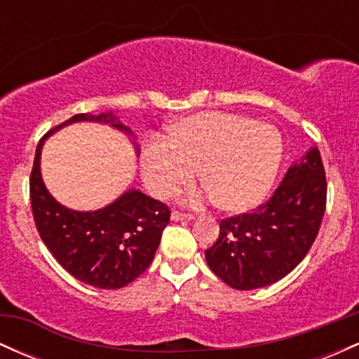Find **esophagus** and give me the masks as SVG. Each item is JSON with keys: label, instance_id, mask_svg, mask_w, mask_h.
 Instances as JSON below:
<instances>
[{"label": "esophagus", "instance_id": "obj_1", "mask_svg": "<svg viewBox=\"0 0 359 359\" xmlns=\"http://www.w3.org/2000/svg\"><path fill=\"white\" fill-rule=\"evenodd\" d=\"M172 219H174V221H191V219H194V214L182 212V211H174V212H172Z\"/></svg>", "mask_w": 359, "mask_h": 359}]
</instances>
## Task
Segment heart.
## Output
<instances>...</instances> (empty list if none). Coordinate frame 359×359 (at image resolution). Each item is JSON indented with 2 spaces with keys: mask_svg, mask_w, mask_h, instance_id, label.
Returning a JSON list of instances; mask_svg holds the SVG:
<instances>
[{
  "mask_svg": "<svg viewBox=\"0 0 359 359\" xmlns=\"http://www.w3.org/2000/svg\"><path fill=\"white\" fill-rule=\"evenodd\" d=\"M282 151L277 128L241 114L209 111L177 123L172 138H148L142 172L147 187L167 197L191 184L201 167L208 187L192 199H217L226 211L241 212L270 191Z\"/></svg>",
  "mask_w": 359,
  "mask_h": 359,
  "instance_id": "b5f03b06",
  "label": "heart"
}]
</instances>
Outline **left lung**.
<instances>
[{"mask_svg": "<svg viewBox=\"0 0 359 359\" xmlns=\"http://www.w3.org/2000/svg\"><path fill=\"white\" fill-rule=\"evenodd\" d=\"M327 182L317 148L287 170L282 184L253 212L221 219L205 250L209 269L226 285L253 290L278 282L302 262L325 211Z\"/></svg>", "mask_w": 359, "mask_h": 359, "instance_id": "obj_1", "label": "left lung"}]
</instances>
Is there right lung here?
Segmentation results:
<instances>
[{
	"instance_id": "obj_1",
	"label": "right lung",
	"mask_w": 359,
	"mask_h": 359,
	"mask_svg": "<svg viewBox=\"0 0 359 359\" xmlns=\"http://www.w3.org/2000/svg\"><path fill=\"white\" fill-rule=\"evenodd\" d=\"M77 121L106 123L131 133L113 113H81L52 128L36 145L30 174V203L36 231L53 258L72 277L97 288H121L140 277L154 262L170 209L140 191H128L97 211L64 208L45 189L40 175L43 140Z\"/></svg>"
}]
</instances>
